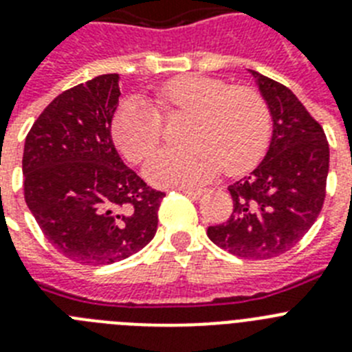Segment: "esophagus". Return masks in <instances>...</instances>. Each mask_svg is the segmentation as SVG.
<instances>
[{
    "label": "esophagus",
    "mask_w": 352,
    "mask_h": 352,
    "mask_svg": "<svg viewBox=\"0 0 352 352\" xmlns=\"http://www.w3.org/2000/svg\"><path fill=\"white\" fill-rule=\"evenodd\" d=\"M182 192L185 196L192 197V199H201V197L205 196V192L203 188H182Z\"/></svg>",
    "instance_id": "34e87169"
}]
</instances>
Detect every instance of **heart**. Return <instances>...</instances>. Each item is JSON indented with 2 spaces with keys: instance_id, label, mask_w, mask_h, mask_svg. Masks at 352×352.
Wrapping results in <instances>:
<instances>
[{
  "instance_id": "1",
  "label": "heart",
  "mask_w": 352,
  "mask_h": 352,
  "mask_svg": "<svg viewBox=\"0 0 352 352\" xmlns=\"http://www.w3.org/2000/svg\"><path fill=\"white\" fill-rule=\"evenodd\" d=\"M156 104L165 116H190L185 147H164L144 164V176L156 187H190L226 173H242L263 156L270 137L265 101L249 87L206 76H183L156 90ZM158 108L142 98L126 99L117 108L112 135L130 160L151 151L162 137Z\"/></svg>"
}]
</instances>
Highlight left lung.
Listing matches in <instances>:
<instances>
[{"mask_svg":"<svg viewBox=\"0 0 352 352\" xmlns=\"http://www.w3.org/2000/svg\"><path fill=\"white\" fill-rule=\"evenodd\" d=\"M272 119V137L253 173L228 187L233 213L208 226L213 244L240 258L283 254L308 233L322 210L329 146L322 126L292 90L251 71Z\"/></svg>","mask_w":352,"mask_h":352,"instance_id":"obj_1","label":"left lung"}]
</instances>
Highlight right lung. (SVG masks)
Wrapping results in <instances>:
<instances>
[{
    "instance_id": "obj_1",
    "label": "right lung",
    "mask_w": 352,
    "mask_h": 352,
    "mask_svg": "<svg viewBox=\"0 0 352 352\" xmlns=\"http://www.w3.org/2000/svg\"><path fill=\"white\" fill-rule=\"evenodd\" d=\"M119 96V74L80 83L44 108L25 140L26 205L50 244L83 265L121 262L146 248L165 196L113 146Z\"/></svg>"
}]
</instances>
